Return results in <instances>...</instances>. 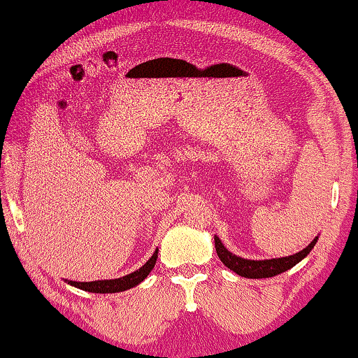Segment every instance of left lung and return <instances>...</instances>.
Instances as JSON below:
<instances>
[{"instance_id": "left-lung-1", "label": "left lung", "mask_w": 358, "mask_h": 358, "mask_svg": "<svg viewBox=\"0 0 358 358\" xmlns=\"http://www.w3.org/2000/svg\"><path fill=\"white\" fill-rule=\"evenodd\" d=\"M319 241V236L308 244L306 249H302L301 252L294 255H285V257H277V259H264V260H252V259H244L239 255L232 254L231 250H227V247L222 244V241L217 236H214L215 242V250L220 262L224 266L231 268L237 273V275L245 277V279H267V277L279 275V273L292 268L295 264H299L303 257H307L310 254V250L314 249V245Z\"/></svg>"}]
</instances>
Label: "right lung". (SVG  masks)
Wrapping results in <instances>:
<instances>
[{"mask_svg":"<svg viewBox=\"0 0 358 358\" xmlns=\"http://www.w3.org/2000/svg\"><path fill=\"white\" fill-rule=\"evenodd\" d=\"M159 249L154 250L151 259L144 264L143 267H139L138 271L127 273L124 277H119V279H109V280H92V282H74V280H66L69 285L78 287V289L86 290V292L92 294H116V292H124L127 289L139 285L145 277L151 273V271L156 266Z\"/></svg>","mask_w":358,"mask_h":358,"instance_id":"1","label":"right lung"}]
</instances>
